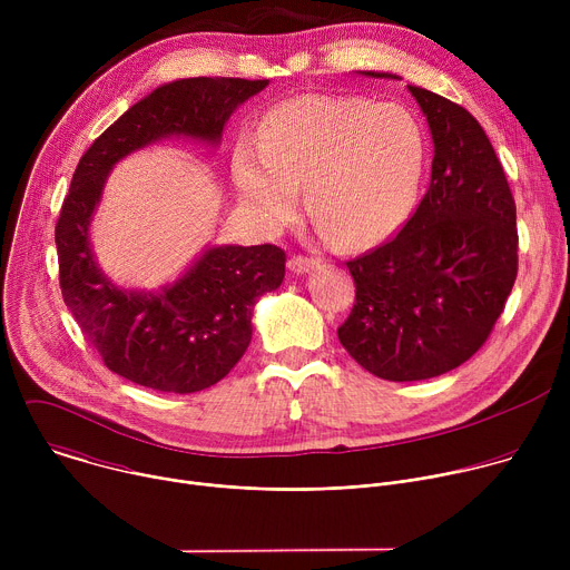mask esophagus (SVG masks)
<instances>
[{"instance_id":"esophagus-1","label":"esophagus","mask_w":570,"mask_h":570,"mask_svg":"<svg viewBox=\"0 0 570 570\" xmlns=\"http://www.w3.org/2000/svg\"><path fill=\"white\" fill-rule=\"evenodd\" d=\"M288 266H291V271H293V273L304 275V273L313 271L315 266H320V259H315V257H306V255H293V257H291V262H288Z\"/></svg>"}]
</instances>
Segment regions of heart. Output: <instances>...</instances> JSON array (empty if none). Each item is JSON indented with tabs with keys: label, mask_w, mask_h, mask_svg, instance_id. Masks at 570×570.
Instances as JSON below:
<instances>
[{
	"label": "heart",
	"mask_w": 570,
	"mask_h": 570,
	"mask_svg": "<svg viewBox=\"0 0 570 570\" xmlns=\"http://www.w3.org/2000/svg\"><path fill=\"white\" fill-rule=\"evenodd\" d=\"M426 135L399 104L304 95L275 106L259 148L240 144L234 178L243 205L268 225L297 212V185L324 234L370 248L409 220L424 178Z\"/></svg>",
	"instance_id": "heart-1"
}]
</instances>
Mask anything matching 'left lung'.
<instances>
[{"label":"left lung","instance_id":"obj_1","mask_svg":"<svg viewBox=\"0 0 570 570\" xmlns=\"http://www.w3.org/2000/svg\"><path fill=\"white\" fill-rule=\"evenodd\" d=\"M409 90L435 144L431 185L392 238L347 262L356 302L338 327L350 356L387 381L433 379L469 361L519 271L517 205L490 137L462 106Z\"/></svg>","mask_w":570,"mask_h":570}]
</instances>
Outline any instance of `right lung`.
<instances>
[{
	"mask_svg": "<svg viewBox=\"0 0 570 570\" xmlns=\"http://www.w3.org/2000/svg\"><path fill=\"white\" fill-rule=\"evenodd\" d=\"M266 78L198 76L153 90L80 157L56 220L58 279L67 308L104 365L144 387L189 394L218 383L248 350L257 297L275 291L286 253L264 246L207 250L161 293L117 288L97 268L88 225L115 161L167 135L218 141L238 104Z\"/></svg>",
	"mask_w": 570,
	"mask_h": 570,
	"instance_id": "add662e5",
	"label": "right lung"
}]
</instances>
